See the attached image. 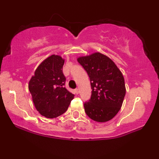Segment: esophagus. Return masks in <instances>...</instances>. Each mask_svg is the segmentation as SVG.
I'll return each mask as SVG.
<instances>
[{"instance_id":"34e87169","label":"esophagus","mask_w":159,"mask_h":159,"mask_svg":"<svg viewBox=\"0 0 159 159\" xmlns=\"http://www.w3.org/2000/svg\"><path fill=\"white\" fill-rule=\"evenodd\" d=\"M75 94H78L79 93V90H78V89H75Z\"/></svg>"}]
</instances>
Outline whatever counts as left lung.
Wrapping results in <instances>:
<instances>
[{
    "label": "left lung",
    "mask_w": 159,
    "mask_h": 159,
    "mask_svg": "<svg viewBox=\"0 0 159 159\" xmlns=\"http://www.w3.org/2000/svg\"><path fill=\"white\" fill-rule=\"evenodd\" d=\"M90 80L92 94L84 104L85 113L93 120L104 123L120 110L125 95L123 74L109 57L100 53L78 58Z\"/></svg>",
    "instance_id": "8db88e82"
}]
</instances>
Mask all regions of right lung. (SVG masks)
<instances>
[{
    "label": "right lung",
    "mask_w": 159,
    "mask_h": 159,
    "mask_svg": "<svg viewBox=\"0 0 159 159\" xmlns=\"http://www.w3.org/2000/svg\"><path fill=\"white\" fill-rule=\"evenodd\" d=\"M63 64L61 56L53 54L37 67L29 82L35 107L47 118L57 117L65 113L74 98V94L65 87Z\"/></svg>",
    "instance_id": "add662e5"
}]
</instances>
